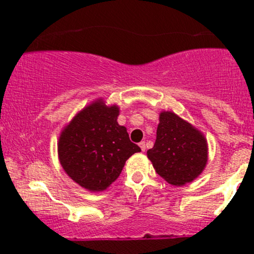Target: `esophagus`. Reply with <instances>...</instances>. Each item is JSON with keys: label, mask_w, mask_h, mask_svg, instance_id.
Listing matches in <instances>:
<instances>
[{"label": "esophagus", "mask_w": 254, "mask_h": 254, "mask_svg": "<svg viewBox=\"0 0 254 254\" xmlns=\"http://www.w3.org/2000/svg\"><path fill=\"white\" fill-rule=\"evenodd\" d=\"M139 147H141L142 151H145V149H147V144H145V141H142L141 143H139Z\"/></svg>", "instance_id": "1"}]
</instances>
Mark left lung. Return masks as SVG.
Listing matches in <instances>:
<instances>
[{
  "label": "left lung",
  "mask_w": 254,
  "mask_h": 254,
  "mask_svg": "<svg viewBox=\"0 0 254 254\" xmlns=\"http://www.w3.org/2000/svg\"><path fill=\"white\" fill-rule=\"evenodd\" d=\"M148 159L160 177L182 186L202 173L208 161L206 139L197 129L173 112H162L154 147Z\"/></svg>",
  "instance_id": "left-lung-1"
}]
</instances>
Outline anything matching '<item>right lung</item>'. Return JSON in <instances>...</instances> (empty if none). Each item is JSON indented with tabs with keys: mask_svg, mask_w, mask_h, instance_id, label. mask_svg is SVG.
I'll return each mask as SVG.
<instances>
[{
	"mask_svg": "<svg viewBox=\"0 0 254 254\" xmlns=\"http://www.w3.org/2000/svg\"><path fill=\"white\" fill-rule=\"evenodd\" d=\"M118 106L99 100L75 116L58 141L61 165L87 190L104 191L115 182L125 161L141 151L127 129L118 124Z\"/></svg>",
	"mask_w": 254,
	"mask_h": 254,
	"instance_id": "add662e5",
	"label": "right lung"
}]
</instances>
